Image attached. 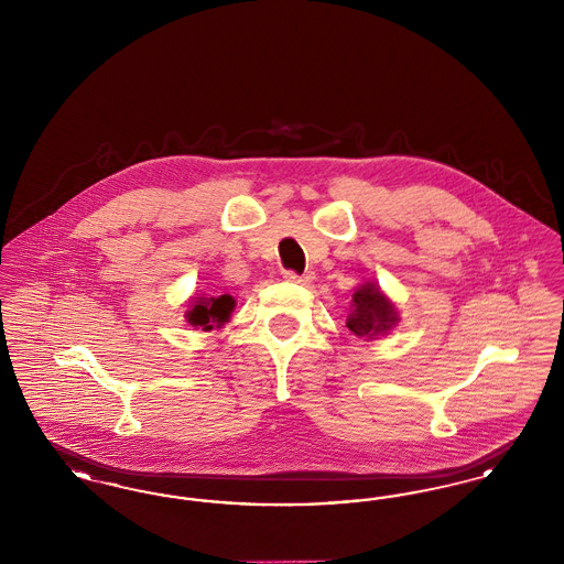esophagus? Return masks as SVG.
<instances>
[{"mask_svg":"<svg viewBox=\"0 0 564 564\" xmlns=\"http://www.w3.org/2000/svg\"><path fill=\"white\" fill-rule=\"evenodd\" d=\"M285 281H292L297 285H308L313 281V274H295L294 270H288L285 272Z\"/></svg>","mask_w":564,"mask_h":564,"instance_id":"34e87169","label":"esophagus"}]
</instances>
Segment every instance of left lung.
Returning <instances> with one entry per match:
<instances>
[{"label":"left lung","instance_id":"left-lung-1","mask_svg":"<svg viewBox=\"0 0 564 564\" xmlns=\"http://www.w3.org/2000/svg\"><path fill=\"white\" fill-rule=\"evenodd\" d=\"M352 313L347 319V327L364 340H372L376 336L387 334L400 323L395 304L382 294L376 283H364L352 294Z\"/></svg>","mask_w":564,"mask_h":564}]
</instances>
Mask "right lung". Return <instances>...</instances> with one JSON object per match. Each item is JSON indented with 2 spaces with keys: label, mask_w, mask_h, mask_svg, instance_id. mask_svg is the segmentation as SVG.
Segmentation results:
<instances>
[{
  "label": "right lung",
  "mask_w": 564,
  "mask_h": 564,
  "mask_svg": "<svg viewBox=\"0 0 564 564\" xmlns=\"http://www.w3.org/2000/svg\"><path fill=\"white\" fill-rule=\"evenodd\" d=\"M235 311V297L224 294L217 297H192L189 311H186V319L192 327L209 332L214 327H221L230 319V313Z\"/></svg>",
  "instance_id": "add662e5"
}]
</instances>
